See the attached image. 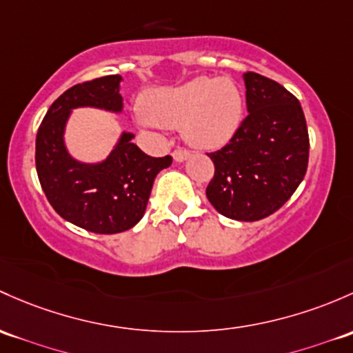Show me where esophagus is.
<instances>
[{
    "label": "esophagus",
    "mask_w": 353,
    "mask_h": 353,
    "mask_svg": "<svg viewBox=\"0 0 353 353\" xmlns=\"http://www.w3.org/2000/svg\"><path fill=\"white\" fill-rule=\"evenodd\" d=\"M189 155H191V152L184 150V148H176V150L172 152V157H174V161H176V162L186 161Z\"/></svg>",
    "instance_id": "1"
}]
</instances>
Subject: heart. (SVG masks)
Segmentation results:
<instances>
[{
    "label": "heart",
    "mask_w": 353,
    "mask_h": 353,
    "mask_svg": "<svg viewBox=\"0 0 353 353\" xmlns=\"http://www.w3.org/2000/svg\"><path fill=\"white\" fill-rule=\"evenodd\" d=\"M243 94L230 77L199 76L176 88L152 89L143 94L137 121L142 128H179L188 143L216 148L240 127Z\"/></svg>",
    "instance_id": "b5f03b06"
}]
</instances>
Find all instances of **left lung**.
<instances>
[{
	"instance_id": "obj_1",
	"label": "left lung",
	"mask_w": 353,
	"mask_h": 353,
	"mask_svg": "<svg viewBox=\"0 0 353 353\" xmlns=\"http://www.w3.org/2000/svg\"><path fill=\"white\" fill-rule=\"evenodd\" d=\"M248 114L220 150L206 198L218 213L257 221L276 213L307 169L310 137L298 98L276 81L245 72Z\"/></svg>"
}]
</instances>
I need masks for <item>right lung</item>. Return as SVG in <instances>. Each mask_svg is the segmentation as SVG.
<instances>
[{"instance_id":"obj_1","label":"right lung","mask_w":353,"mask_h":353,"mask_svg":"<svg viewBox=\"0 0 353 353\" xmlns=\"http://www.w3.org/2000/svg\"><path fill=\"white\" fill-rule=\"evenodd\" d=\"M121 76L98 77L69 88L59 96L37 132L35 165L47 199L69 223L92 233L111 235L142 220L155 176L172 157H150L132 143L133 133H121L103 162H79L65 148L64 132L74 108L123 110Z\"/></svg>"}]
</instances>
